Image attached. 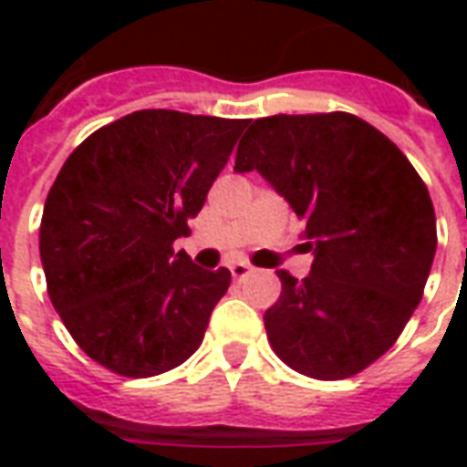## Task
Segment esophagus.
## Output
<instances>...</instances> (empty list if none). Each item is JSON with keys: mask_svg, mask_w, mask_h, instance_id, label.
Listing matches in <instances>:
<instances>
[{"mask_svg": "<svg viewBox=\"0 0 467 467\" xmlns=\"http://www.w3.org/2000/svg\"><path fill=\"white\" fill-rule=\"evenodd\" d=\"M230 273H233L234 280H244V277H250V275H253V267L244 263H234L230 265Z\"/></svg>", "mask_w": 467, "mask_h": 467, "instance_id": "esophagus-1", "label": "esophagus"}]
</instances>
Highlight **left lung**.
Here are the masks:
<instances>
[{
	"mask_svg": "<svg viewBox=\"0 0 467 467\" xmlns=\"http://www.w3.org/2000/svg\"><path fill=\"white\" fill-rule=\"evenodd\" d=\"M260 172L303 220L313 270H280L267 340L293 370L343 380L398 340L435 257L431 194L408 157L348 112L254 119L234 172Z\"/></svg>",
	"mask_w": 467,
	"mask_h": 467,
	"instance_id": "left-lung-1",
	"label": "left lung"
}]
</instances>
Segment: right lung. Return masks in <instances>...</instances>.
<instances>
[{
	"instance_id": "obj_1",
	"label": "right lung",
	"mask_w": 467,
	"mask_h": 467,
	"mask_svg": "<svg viewBox=\"0 0 467 467\" xmlns=\"http://www.w3.org/2000/svg\"><path fill=\"white\" fill-rule=\"evenodd\" d=\"M247 122L140 109L89 134L57 174L39 227L47 290L107 370L160 375L202 343L230 270H202L172 243Z\"/></svg>"
}]
</instances>
